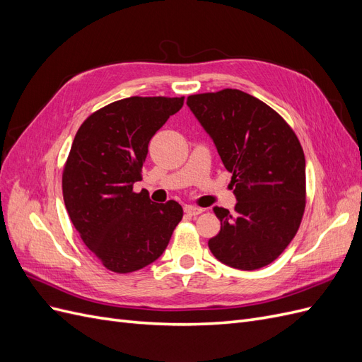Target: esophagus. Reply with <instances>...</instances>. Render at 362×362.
Instances as JSON below:
<instances>
[{
  "label": "esophagus",
  "instance_id": "esophagus-1",
  "mask_svg": "<svg viewBox=\"0 0 362 362\" xmlns=\"http://www.w3.org/2000/svg\"><path fill=\"white\" fill-rule=\"evenodd\" d=\"M202 211H204L202 208L194 206V205H185V206H184V213L187 214V216H198V214H201Z\"/></svg>",
  "mask_w": 362,
  "mask_h": 362
}]
</instances>
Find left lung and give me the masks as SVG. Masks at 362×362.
Masks as SVG:
<instances>
[{
  "label": "left lung",
  "mask_w": 362,
  "mask_h": 362,
  "mask_svg": "<svg viewBox=\"0 0 362 362\" xmlns=\"http://www.w3.org/2000/svg\"><path fill=\"white\" fill-rule=\"evenodd\" d=\"M211 137L235 194V213L213 211L221 231L208 240L223 264L257 270L275 261L296 235L305 210V156L294 131L275 110L237 89L187 98Z\"/></svg>",
  "instance_id": "1"
}]
</instances>
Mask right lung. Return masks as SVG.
Returning <instances> with one entry per match:
<instances>
[{"label":"right lung","mask_w":362,"mask_h":362,"mask_svg":"<svg viewBox=\"0 0 362 362\" xmlns=\"http://www.w3.org/2000/svg\"><path fill=\"white\" fill-rule=\"evenodd\" d=\"M184 98L131 96L87 117L63 170V199L84 245L116 273L149 266L181 222L178 202L134 193L149 140L181 110Z\"/></svg>","instance_id":"add662e5"}]
</instances>
